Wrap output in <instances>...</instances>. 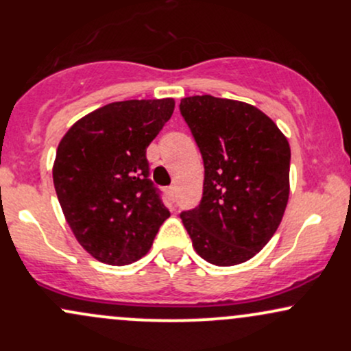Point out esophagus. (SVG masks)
I'll return each mask as SVG.
<instances>
[{"label": "esophagus", "instance_id": "34e87169", "mask_svg": "<svg viewBox=\"0 0 351 351\" xmlns=\"http://www.w3.org/2000/svg\"><path fill=\"white\" fill-rule=\"evenodd\" d=\"M167 193H168V196H170V198L175 201L176 199V186L175 184H171V186H168L167 188Z\"/></svg>", "mask_w": 351, "mask_h": 351}]
</instances>
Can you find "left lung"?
Instances as JSON below:
<instances>
[{
    "mask_svg": "<svg viewBox=\"0 0 351 351\" xmlns=\"http://www.w3.org/2000/svg\"><path fill=\"white\" fill-rule=\"evenodd\" d=\"M180 112L204 163L201 203L180 215L193 247L215 265L245 263L269 243L287 206V138L239 100L193 95L181 99Z\"/></svg>",
    "mask_w": 351,
    "mask_h": 351,
    "instance_id": "8db88e82",
    "label": "left lung"
}]
</instances>
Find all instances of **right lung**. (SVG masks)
<instances>
[{
    "mask_svg": "<svg viewBox=\"0 0 351 351\" xmlns=\"http://www.w3.org/2000/svg\"><path fill=\"white\" fill-rule=\"evenodd\" d=\"M173 110V99L112 102L60 140L52 168L58 199L79 244L100 263L142 259L170 216L150 180L147 148Z\"/></svg>",
    "mask_w": 351,
    "mask_h": 351,
    "instance_id": "add662e5",
    "label": "right lung"
}]
</instances>
